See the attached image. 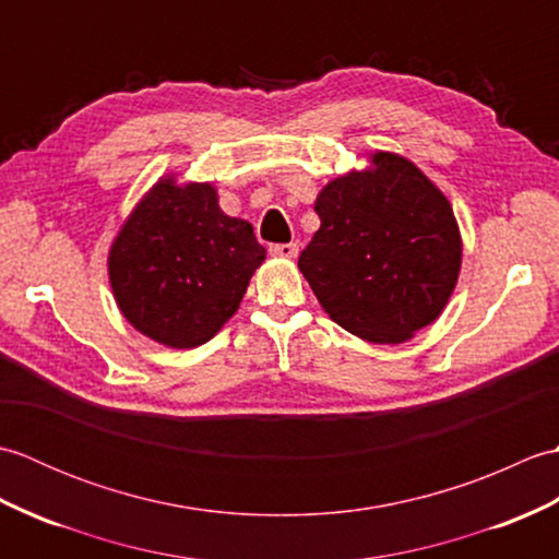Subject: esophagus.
<instances>
[{
    "label": "esophagus",
    "mask_w": 559,
    "mask_h": 559,
    "mask_svg": "<svg viewBox=\"0 0 559 559\" xmlns=\"http://www.w3.org/2000/svg\"><path fill=\"white\" fill-rule=\"evenodd\" d=\"M269 252L273 257H278V259H295V257H298L300 249H298V245H295V242H288V245H273Z\"/></svg>",
    "instance_id": "1"
}]
</instances>
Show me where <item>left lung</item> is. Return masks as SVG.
I'll return each instance as SVG.
<instances>
[{
	"mask_svg": "<svg viewBox=\"0 0 559 559\" xmlns=\"http://www.w3.org/2000/svg\"><path fill=\"white\" fill-rule=\"evenodd\" d=\"M367 163L317 194L322 225L298 266L338 326L399 346L444 312L463 240L449 199L418 165L391 151Z\"/></svg>",
	"mask_w": 559,
	"mask_h": 559,
	"instance_id": "1",
	"label": "left lung"
}]
</instances>
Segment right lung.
I'll return each instance as SVG.
<instances>
[{"mask_svg":"<svg viewBox=\"0 0 559 559\" xmlns=\"http://www.w3.org/2000/svg\"><path fill=\"white\" fill-rule=\"evenodd\" d=\"M252 223L225 216L213 182L158 177L117 230L108 278L122 317L165 348L204 346L264 264Z\"/></svg>","mask_w":559,"mask_h":559,"instance_id":"add662e5","label":"right lung"}]
</instances>
